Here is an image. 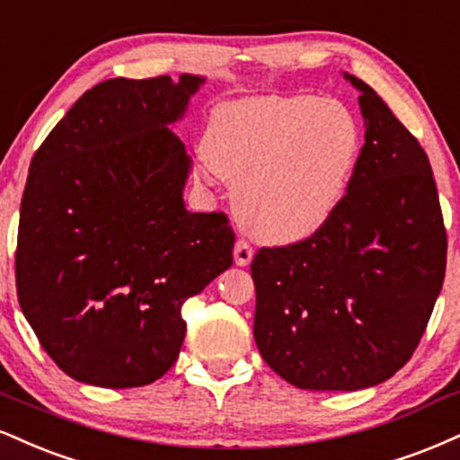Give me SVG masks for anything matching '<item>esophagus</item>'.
<instances>
[{"instance_id":"34e87169","label":"esophagus","mask_w":460,"mask_h":460,"mask_svg":"<svg viewBox=\"0 0 460 460\" xmlns=\"http://www.w3.org/2000/svg\"><path fill=\"white\" fill-rule=\"evenodd\" d=\"M234 259H235V265H240V268H246V265H251L252 261V248L248 242L244 240H237L235 246H234Z\"/></svg>"}]
</instances>
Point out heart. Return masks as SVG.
I'll use <instances>...</instances> for the list:
<instances>
[{
  "label": "heart",
  "instance_id": "b5f03b06",
  "mask_svg": "<svg viewBox=\"0 0 460 460\" xmlns=\"http://www.w3.org/2000/svg\"><path fill=\"white\" fill-rule=\"evenodd\" d=\"M362 132L345 104L317 96H259L218 104L201 139L206 169L234 184L248 234L293 244L339 212Z\"/></svg>",
  "mask_w": 460,
  "mask_h": 460
}]
</instances>
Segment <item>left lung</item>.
I'll return each instance as SVG.
<instances>
[{
  "mask_svg": "<svg viewBox=\"0 0 460 460\" xmlns=\"http://www.w3.org/2000/svg\"><path fill=\"white\" fill-rule=\"evenodd\" d=\"M359 92L364 146L339 212L308 240L261 248L254 342L302 390H364L409 362L444 285L446 229L433 169L377 92Z\"/></svg>",
  "mask_w": 460,
  "mask_h": 460,
  "instance_id": "obj_1",
  "label": "left lung"
}]
</instances>
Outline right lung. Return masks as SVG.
Segmentation results:
<instances>
[{"label": "right lung", "instance_id": "add662e5", "mask_svg": "<svg viewBox=\"0 0 460 460\" xmlns=\"http://www.w3.org/2000/svg\"><path fill=\"white\" fill-rule=\"evenodd\" d=\"M203 83H98L31 158L16 293L44 351L81 384L163 377L186 336L181 304L234 263L226 216L186 209L192 160L171 130Z\"/></svg>", "mask_w": 460, "mask_h": 460}]
</instances>
